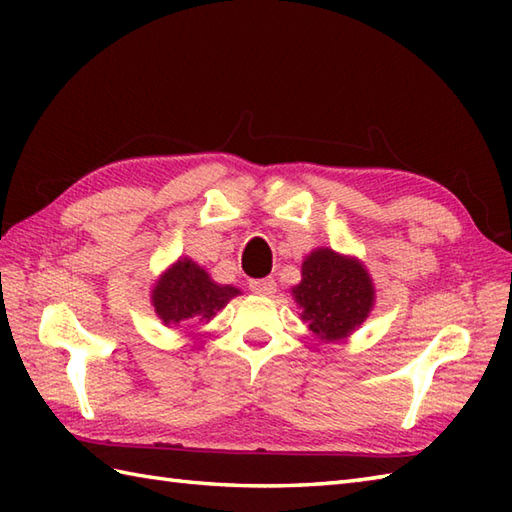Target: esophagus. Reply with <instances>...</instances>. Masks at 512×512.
<instances>
[{"instance_id":"esophagus-1","label":"esophagus","mask_w":512,"mask_h":512,"mask_svg":"<svg viewBox=\"0 0 512 512\" xmlns=\"http://www.w3.org/2000/svg\"><path fill=\"white\" fill-rule=\"evenodd\" d=\"M250 290L255 292V295H262V297H268L273 295V292L277 290V284L273 277H264V279H253L250 281Z\"/></svg>"}]
</instances>
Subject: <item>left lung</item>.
Instances as JSON below:
<instances>
[{
	"label": "left lung",
	"instance_id": "obj_1",
	"mask_svg": "<svg viewBox=\"0 0 512 512\" xmlns=\"http://www.w3.org/2000/svg\"><path fill=\"white\" fill-rule=\"evenodd\" d=\"M301 319L321 341L350 336L374 308V284L354 257L317 248L301 266V284L292 288Z\"/></svg>",
	"mask_w": 512,
	"mask_h": 512
}]
</instances>
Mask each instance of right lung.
<instances>
[{"label": "right lung", "instance_id": "obj_1", "mask_svg": "<svg viewBox=\"0 0 512 512\" xmlns=\"http://www.w3.org/2000/svg\"><path fill=\"white\" fill-rule=\"evenodd\" d=\"M237 295V288L215 284L204 268L184 257L156 281L151 303L162 323L176 325L189 319L211 321Z\"/></svg>", "mask_w": 512, "mask_h": 512}]
</instances>
